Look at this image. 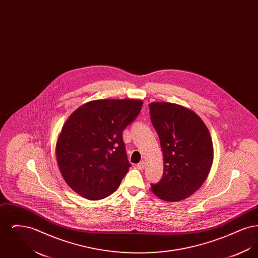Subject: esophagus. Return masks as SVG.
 Returning a JSON list of instances; mask_svg holds the SVG:
<instances>
[{
	"mask_svg": "<svg viewBox=\"0 0 258 258\" xmlns=\"http://www.w3.org/2000/svg\"><path fill=\"white\" fill-rule=\"evenodd\" d=\"M137 168L139 169V170H143L144 168H145V161H140L138 164H137Z\"/></svg>",
	"mask_w": 258,
	"mask_h": 258,
	"instance_id": "1",
	"label": "esophagus"
}]
</instances>
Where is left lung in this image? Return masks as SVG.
<instances>
[{"label":"left lung","instance_id":"8db88e82","mask_svg":"<svg viewBox=\"0 0 258 258\" xmlns=\"http://www.w3.org/2000/svg\"><path fill=\"white\" fill-rule=\"evenodd\" d=\"M149 106L163 154V176L151 189L164 201L183 200L208 177L214 160L212 137L201 118L186 107L170 102Z\"/></svg>","mask_w":258,"mask_h":258}]
</instances>
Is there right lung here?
<instances>
[{
	"label": "right lung",
	"mask_w": 258,
	"mask_h": 258,
	"mask_svg": "<svg viewBox=\"0 0 258 258\" xmlns=\"http://www.w3.org/2000/svg\"><path fill=\"white\" fill-rule=\"evenodd\" d=\"M138 99H97L69 117L56 143L66 183L80 197L98 200L112 195L128 171L123 130L140 113Z\"/></svg>",
	"instance_id": "add662e5"
}]
</instances>
